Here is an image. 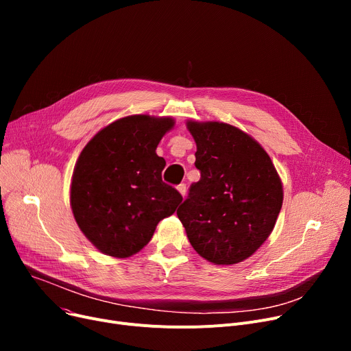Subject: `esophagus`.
I'll return each mask as SVG.
<instances>
[{
    "label": "esophagus",
    "instance_id": "1",
    "mask_svg": "<svg viewBox=\"0 0 351 351\" xmlns=\"http://www.w3.org/2000/svg\"><path fill=\"white\" fill-rule=\"evenodd\" d=\"M178 191H179V193L185 197V195H186V185L185 183H180V185L178 186Z\"/></svg>",
    "mask_w": 351,
    "mask_h": 351
}]
</instances>
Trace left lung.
<instances>
[{"label":"left lung","instance_id":"left-lung-1","mask_svg":"<svg viewBox=\"0 0 351 351\" xmlns=\"http://www.w3.org/2000/svg\"><path fill=\"white\" fill-rule=\"evenodd\" d=\"M200 180L176 215L192 247L215 265H236L271 233L283 204L282 180L259 142L223 122L188 121Z\"/></svg>","mask_w":351,"mask_h":351}]
</instances>
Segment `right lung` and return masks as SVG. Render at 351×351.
I'll return each instance as SVG.
<instances>
[{
    "mask_svg": "<svg viewBox=\"0 0 351 351\" xmlns=\"http://www.w3.org/2000/svg\"><path fill=\"white\" fill-rule=\"evenodd\" d=\"M171 117L131 115L109 123L82 149L71 182L73 217L88 241L112 257L143 249L156 225L182 202L162 180L165 159L156 155Z\"/></svg>",
    "mask_w": 351,
    "mask_h": 351,
    "instance_id": "1",
    "label": "right lung"
}]
</instances>
